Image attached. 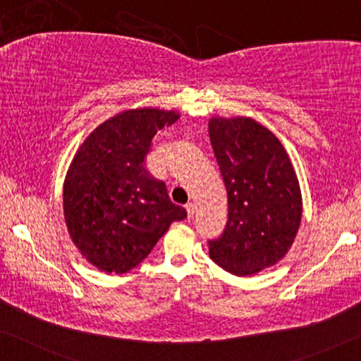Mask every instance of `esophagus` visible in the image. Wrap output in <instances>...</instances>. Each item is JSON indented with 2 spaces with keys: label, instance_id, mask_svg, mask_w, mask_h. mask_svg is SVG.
<instances>
[{
  "label": "esophagus",
  "instance_id": "obj_1",
  "mask_svg": "<svg viewBox=\"0 0 361 361\" xmlns=\"http://www.w3.org/2000/svg\"><path fill=\"white\" fill-rule=\"evenodd\" d=\"M195 204L192 202H188L186 204V212H188V219H192V216H195Z\"/></svg>",
  "mask_w": 361,
  "mask_h": 361
}]
</instances>
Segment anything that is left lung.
I'll list each match as a JSON object with an SVG mask.
<instances>
[{"mask_svg":"<svg viewBox=\"0 0 361 361\" xmlns=\"http://www.w3.org/2000/svg\"><path fill=\"white\" fill-rule=\"evenodd\" d=\"M209 139L229 201L209 255L232 275H253L293 245L302 216L298 176L278 137L250 118H212Z\"/></svg>","mask_w":361,"mask_h":361,"instance_id":"left-lung-1","label":"left lung"}]
</instances>
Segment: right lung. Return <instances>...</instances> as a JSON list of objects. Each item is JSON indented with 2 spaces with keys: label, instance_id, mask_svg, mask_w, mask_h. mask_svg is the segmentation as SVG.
<instances>
[{
  "label": "right lung",
  "instance_id": "obj_1",
  "mask_svg": "<svg viewBox=\"0 0 361 361\" xmlns=\"http://www.w3.org/2000/svg\"><path fill=\"white\" fill-rule=\"evenodd\" d=\"M176 111L129 109L104 121L75 154L63 183L70 237L91 265L128 273L147 258L186 209L145 169L152 139L176 123Z\"/></svg>",
  "mask_w": 361,
  "mask_h": 361
}]
</instances>
